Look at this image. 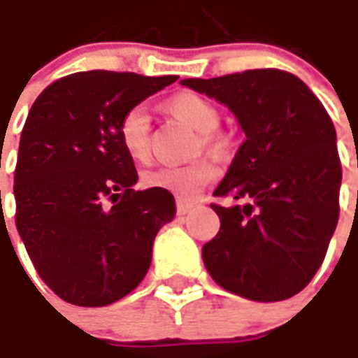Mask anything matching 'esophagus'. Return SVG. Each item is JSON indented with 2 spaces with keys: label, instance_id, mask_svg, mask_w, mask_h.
I'll use <instances>...</instances> for the list:
<instances>
[{
  "label": "esophagus",
  "instance_id": "1",
  "mask_svg": "<svg viewBox=\"0 0 358 358\" xmlns=\"http://www.w3.org/2000/svg\"><path fill=\"white\" fill-rule=\"evenodd\" d=\"M192 208H194V206H192V204H189V202H181V200H179V202H177V214H179V215L189 214Z\"/></svg>",
  "mask_w": 358,
  "mask_h": 358
}]
</instances>
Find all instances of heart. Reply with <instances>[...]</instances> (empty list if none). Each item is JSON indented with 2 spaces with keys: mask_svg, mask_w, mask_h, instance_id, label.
I'll use <instances>...</instances> for the list:
<instances>
[{
  "mask_svg": "<svg viewBox=\"0 0 358 358\" xmlns=\"http://www.w3.org/2000/svg\"><path fill=\"white\" fill-rule=\"evenodd\" d=\"M167 110L173 113L179 121L202 133V143L206 146H217L220 141L212 136L220 127L222 115L214 103L208 102L199 94L181 92L175 94L167 100ZM119 143L129 158L134 162H144L150 156V115L146 106L138 103L123 113L117 127ZM215 177L214 164L208 159H199L187 166H159L144 171L141 183L146 189H159L173 194L181 200H191L199 194L208 183H212Z\"/></svg>",
  "mask_w": 358,
  "mask_h": 358,
  "instance_id": "obj_1",
  "label": "heart"
}]
</instances>
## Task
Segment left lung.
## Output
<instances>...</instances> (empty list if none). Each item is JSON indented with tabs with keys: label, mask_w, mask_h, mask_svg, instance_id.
I'll return each instance as SVG.
<instances>
[{
	"label": "left lung",
	"mask_w": 358,
	"mask_h": 358,
	"mask_svg": "<svg viewBox=\"0 0 358 358\" xmlns=\"http://www.w3.org/2000/svg\"><path fill=\"white\" fill-rule=\"evenodd\" d=\"M181 85L224 103L245 133L214 191L237 204H212L222 227L202 247L208 273L258 303L296 295L324 262L339 217L341 164L328 111L301 78L278 69Z\"/></svg>",
	"instance_id": "obj_1"
}]
</instances>
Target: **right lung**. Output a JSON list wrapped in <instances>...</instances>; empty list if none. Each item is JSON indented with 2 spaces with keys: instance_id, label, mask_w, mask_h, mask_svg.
Returning a JSON list of instances; mask_svg holds the SVG:
<instances>
[{
  "instance_id": "1",
  "label": "right lung",
  "mask_w": 358,
  "mask_h": 358,
  "mask_svg": "<svg viewBox=\"0 0 358 358\" xmlns=\"http://www.w3.org/2000/svg\"><path fill=\"white\" fill-rule=\"evenodd\" d=\"M177 77L86 71L36 98L15 169L17 229L38 275L77 306H106L148 272L152 245L175 217L173 194L134 191L138 175L119 143L127 110Z\"/></svg>"
}]
</instances>
